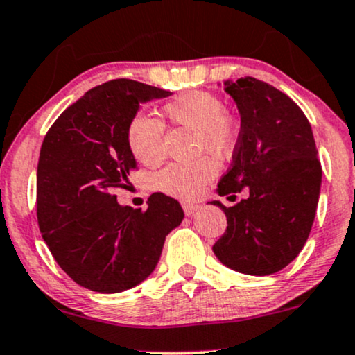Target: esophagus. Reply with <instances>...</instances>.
I'll list each match as a JSON object with an SVG mask.
<instances>
[{
    "label": "esophagus",
    "mask_w": 355,
    "mask_h": 355,
    "mask_svg": "<svg viewBox=\"0 0 355 355\" xmlns=\"http://www.w3.org/2000/svg\"><path fill=\"white\" fill-rule=\"evenodd\" d=\"M182 207H183V211H185L187 216H191L195 211H198V208H200L198 205H191V203H182Z\"/></svg>",
    "instance_id": "34e87169"
}]
</instances>
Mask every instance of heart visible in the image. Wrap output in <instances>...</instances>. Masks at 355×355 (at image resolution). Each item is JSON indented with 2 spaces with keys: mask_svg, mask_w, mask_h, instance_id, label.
<instances>
[{
  "mask_svg": "<svg viewBox=\"0 0 355 355\" xmlns=\"http://www.w3.org/2000/svg\"><path fill=\"white\" fill-rule=\"evenodd\" d=\"M162 112L170 123L195 130V152L207 150L215 157H225L234 148L238 129L234 119L226 112L221 97L210 91H191L166 102ZM127 144L140 164L159 165L165 157L164 125L145 114L132 117L127 127ZM216 175V164L210 157L173 164L157 175V187L164 193L180 200H193Z\"/></svg>",
  "mask_w": 355,
  "mask_h": 355,
  "instance_id": "b5f03b06",
  "label": "heart"
}]
</instances>
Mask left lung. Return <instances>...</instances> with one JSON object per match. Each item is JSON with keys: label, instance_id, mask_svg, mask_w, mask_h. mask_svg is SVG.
I'll list each match as a JSON object with an SVG mask.
<instances>
[{"label": "left lung", "instance_id": "obj_1", "mask_svg": "<svg viewBox=\"0 0 355 355\" xmlns=\"http://www.w3.org/2000/svg\"><path fill=\"white\" fill-rule=\"evenodd\" d=\"M241 130L232 166L218 182L220 196L246 198L226 215V232L213 245L225 266L253 276L281 271L301 253L313 228L322 168L306 115L293 99L254 78L226 80ZM234 202V200H233Z\"/></svg>", "mask_w": 355, "mask_h": 355}]
</instances>
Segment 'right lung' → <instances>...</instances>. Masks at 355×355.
<instances>
[{"mask_svg": "<svg viewBox=\"0 0 355 355\" xmlns=\"http://www.w3.org/2000/svg\"><path fill=\"white\" fill-rule=\"evenodd\" d=\"M170 91L132 79L91 89L55 119L42 140L36 213L42 240L71 279L96 293L130 289L155 270L165 236L183 220L177 200L148 198L147 210L121 207L137 162L127 127L140 102Z\"/></svg>", "mask_w": 355, "mask_h": 355, "instance_id": "right-lung-1", "label": "right lung"}]
</instances>
